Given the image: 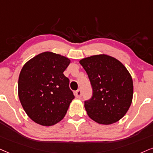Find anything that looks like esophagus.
I'll return each mask as SVG.
<instances>
[{"mask_svg":"<svg viewBox=\"0 0 153 153\" xmlns=\"http://www.w3.org/2000/svg\"><path fill=\"white\" fill-rule=\"evenodd\" d=\"M74 95L76 98H80L82 97V91H81V89H78L76 91H74Z\"/></svg>","mask_w":153,"mask_h":153,"instance_id":"1","label":"esophagus"}]
</instances>
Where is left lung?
Instances as JSON below:
<instances>
[{"mask_svg":"<svg viewBox=\"0 0 153 153\" xmlns=\"http://www.w3.org/2000/svg\"><path fill=\"white\" fill-rule=\"evenodd\" d=\"M87 73L92 96L84 101L88 116L100 124H111L125 116L131 104L133 85L122 63L112 56L100 54L79 62Z\"/></svg>","mask_w":153,"mask_h":153,"instance_id":"left-lung-1","label":"left lung"}]
</instances>
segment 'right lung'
Returning a JSON list of instances; mask_svg holds the SVG:
<instances>
[{
    "instance_id": "obj_1",
    "label": "right lung",
    "mask_w": 153,
    "mask_h": 153,
    "mask_svg": "<svg viewBox=\"0 0 153 153\" xmlns=\"http://www.w3.org/2000/svg\"><path fill=\"white\" fill-rule=\"evenodd\" d=\"M70 63L65 56L46 52L28 61L18 79V96L27 116L42 126H53L67 114L74 96L63 72Z\"/></svg>"
}]
</instances>
